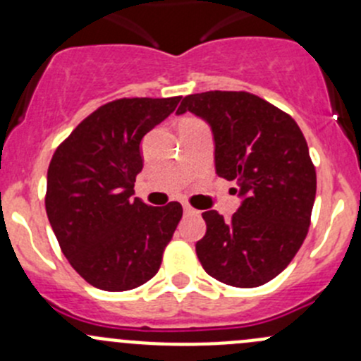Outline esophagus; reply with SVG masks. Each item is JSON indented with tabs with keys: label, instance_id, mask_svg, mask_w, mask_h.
Instances as JSON below:
<instances>
[{
	"label": "esophagus",
	"instance_id": "1",
	"mask_svg": "<svg viewBox=\"0 0 361 361\" xmlns=\"http://www.w3.org/2000/svg\"><path fill=\"white\" fill-rule=\"evenodd\" d=\"M183 211L187 214H192V213H195V209L192 206H188V204H183Z\"/></svg>",
	"mask_w": 361,
	"mask_h": 361
}]
</instances>
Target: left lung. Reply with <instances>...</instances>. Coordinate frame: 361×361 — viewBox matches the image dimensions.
<instances>
[{"label":"left lung","instance_id":"obj_1","mask_svg":"<svg viewBox=\"0 0 361 361\" xmlns=\"http://www.w3.org/2000/svg\"><path fill=\"white\" fill-rule=\"evenodd\" d=\"M185 111L209 123L216 174L235 181L243 199L231 221L204 211L199 260L225 285H265L293 260L311 225L316 169L304 134L288 113L243 90L190 94L176 115Z\"/></svg>","mask_w":361,"mask_h":361}]
</instances>
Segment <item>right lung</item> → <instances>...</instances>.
I'll list each match as a JSON object with an SVG mask.
<instances>
[{
    "instance_id": "right-lung-1",
    "label": "right lung",
    "mask_w": 361,
    "mask_h": 361,
    "mask_svg": "<svg viewBox=\"0 0 361 361\" xmlns=\"http://www.w3.org/2000/svg\"><path fill=\"white\" fill-rule=\"evenodd\" d=\"M181 97H123L103 104L57 147L45 207L71 267L89 285L126 292L157 274L183 214L180 202L154 207L134 195L141 140Z\"/></svg>"
}]
</instances>
